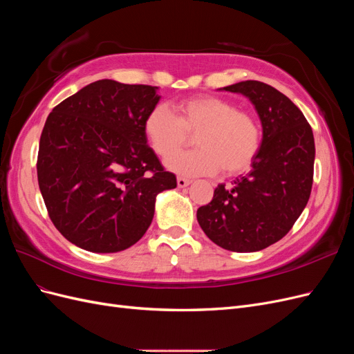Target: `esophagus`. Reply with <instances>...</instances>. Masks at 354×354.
I'll return each mask as SVG.
<instances>
[{"label":"esophagus","mask_w":354,"mask_h":354,"mask_svg":"<svg viewBox=\"0 0 354 354\" xmlns=\"http://www.w3.org/2000/svg\"><path fill=\"white\" fill-rule=\"evenodd\" d=\"M190 183H192V180H189V178L177 177V185H178V187H186V186H189Z\"/></svg>","instance_id":"obj_1"}]
</instances>
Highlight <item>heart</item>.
I'll list each match as a JSON object with an SVG mask.
<instances>
[{
    "label": "heart",
    "instance_id": "heart-1",
    "mask_svg": "<svg viewBox=\"0 0 354 354\" xmlns=\"http://www.w3.org/2000/svg\"><path fill=\"white\" fill-rule=\"evenodd\" d=\"M176 113L159 103L145 120V134L153 152L167 158L195 133L194 151L168 158L169 171L186 177L224 174L248 169L260 151L261 133L254 118L216 95H195L176 104Z\"/></svg>",
    "mask_w": 354,
    "mask_h": 354
}]
</instances>
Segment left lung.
I'll return each mask as SVG.
<instances>
[{
    "instance_id": "8db88e82",
    "label": "left lung",
    "mask_w": 354,
    "mask_h": 354,
    "mask_svg": "<svg viewBox=\"0 0 354 354\" xmlns=\"http://www.w3.org/2000/svg\"><path fill=\"white\" fill-rule=\"evenodd\" d=\"M223 90L252 102L263 142L250 173L230 186L218 185L196 218L221 248L254 252L282 239L306 208L313 185L315 138L303 112L272 85L242 81Z\"/></svg>"
}]
</instances>
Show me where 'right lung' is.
<instances>
[{
  "mask_svg": "<svg viewBox=\"0 0 354 354\" xmlns=\"http://www.w3.org/2000/svg\"><path fill=\"white\" fill-rule=\"evenodd\" d=\"M156 90L95 81L59 103L42 128L41 195L56 229L82 250L130 248L151 226L156 195L177 186L145 134Z\"/></svg>",
  "mask_w": 354,
  "mask_h": 354,
  "instance_id": "obj_1",
  "label": "right lung"
}]
</instances>
